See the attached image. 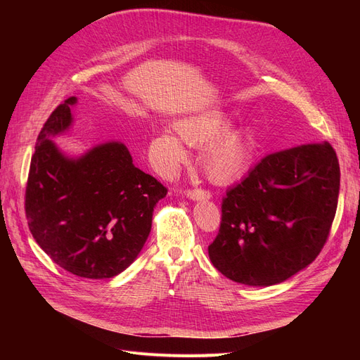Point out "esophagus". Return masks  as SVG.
Returning <instances> with one entry per match:
<instances>
[{
	"mask_svg": "<svg viewBox=\"0 0 360 360\" xmlns=\"http://www.w3.org/2000/svg\"><path fill=\"white\" fill-rule=\"evenodd\" d=\"M184 195H186V197L192 201H207L212 198L210 192H207L204 189H189L184 192Z\"/></svg>",
	"mask_w": 360,
	"mask_h": 360,
	"instance_id": "34e87169",
	"label": "esophagus"
}]
</instances>
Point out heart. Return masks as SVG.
<instances>
[{
  "instance_id": "heart-1",
  "label": "heart",
  "mask_w": 360,
  "mask_h": 360,
  "mask_svg": "<svg viewBox=\"0 0 360 360\" xmlns=\"http://www.w3.org/2000/svg\"><path fill=\"white\" fill-rule=\"evenodd\" d=\"M230 120L216 112H205L181 120L176 124L178 138L172 132H162L151 141V155L165 171H174L186 162L188 151L183 141L192 147L205 146L201 165L207 177L217 183H230L242 177L255 158V148L243 132H229Z\"/></svg>"
}]
</instances>
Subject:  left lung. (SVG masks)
I'll return each mask as SVG.
<instances>
[{"label": "left lung", "instance_id": "1", "mask_svg": "<svg viewBox=\"0 0 360 360\" xmlns=\"http://www.w3.org/2000/svg\"><path fill=\"white\" fill-rule=\"evenodd\" d=\"M338 195L340 163L329 143L266 156L222 200L212 264L245 285L281 284L320 254Z\"/></svg>", "mask_w": 360, "mask_h": 360}]
</instances>
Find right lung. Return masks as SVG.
<instances>
[{
  "label": "right lung",
  "mask_w": 360,
  "mask_h": 360,
  "mask_svg": "<svg viewBox=\"0 0 360 360\" xmlns=\"http://www.w3.org/2000/svg\"><path fill=\"white\" fill-rule=\"evenodd\" d=\"M69 97L40 130L31 158L25 213L30 231L53 263L89 279L122 274L147 242L153 210L167 188L134 165L127 147L108 141L78 158L52 138L73 123Z\"/></svg>",
  "instance_id": "obj_1"
}]
</instances>
